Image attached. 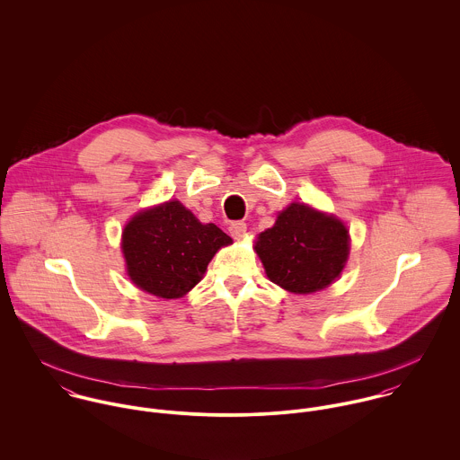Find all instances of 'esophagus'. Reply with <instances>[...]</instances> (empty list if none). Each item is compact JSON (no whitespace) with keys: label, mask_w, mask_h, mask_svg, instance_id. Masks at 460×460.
Instances as JSON below:
<instances>
[{"label":"esophagus","mask_w":460,"mask_h":460,"mask_svg":"<svg viewBox=\"0 0 460 460\" xmlns=\"http://www.w3.org/2000/svg\"><path fill=\"white\" fill-rule=\"evenodd\" d=\"M246 230H248V226H246L244 221H234V223L228 226V232H230V235H232L234 239H243V237L246 235Z\"/></svg>","instance_id":"esophagus-1"}]
</instances>
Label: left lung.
Here are the masks:
<instances>
[{
	"mask_svg": "<svg viewBox=\"0 0 460 460\" xmlns=\"http://www.w3.org/2000/svg\"><path fill=\"white\" fill-rule=\"evenodd\" d=\"M269 279L296 294L326 288L349 255V232L334 216L305 203L288 205L255 243Z\"/></svg>",
	"mask_w": 460,
	"mask_h": 460,
	"instance_id": "obj_1",
	"label": "left lung"
}]
</instances>
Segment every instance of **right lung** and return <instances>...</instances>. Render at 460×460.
I'll list each match as a JSON object with an SVG mask.
<instances>
[{
	"label": "right lung",
	"instance_id": "1",
	"mask_svg": "<svg viewBox=\"0 0 460 460\" xmlns=\"http://www.w3.org/2000/svg\"><path fill=\"white\" fill-rule=\"evenodd\" d=\"M230 243L221 228L201 225L175 199L136 214L124 228L122 252L139 288L175 299L197 285L216 252Z\"/></svg>",
	"mask_w": 460,
	"mask_h": 460
}]
</instances>
